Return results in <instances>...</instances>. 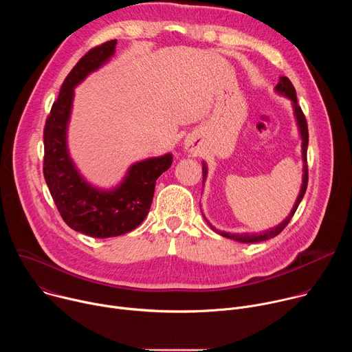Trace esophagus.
<instances>
[{
    "mask_svg": "<svg viewBox=\"0 0 352 352\" xmlns=\"http://www.w3.org/2000/svg\"><path fill=\"white\" fill-rule=\"evenodd\" d=\"M184 144H185V148L188 150V152H190V153H193L195 150H196V144H195V142L192 139H186Z\"/></svg>",
    "mask_w": 352,
    "mask_h": 352,
    "instance_id": "obj_1",
    "label": "esophagus"
}]
</instances>
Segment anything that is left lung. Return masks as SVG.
I'll use <instances>...</instances> for the list:
<instances>
[{"instance_id":"1","label":"left lung","mask_w":352,"mask_h":352,"mask_svg":"<svg viewBox=\"0 0 352 352\" xmlns=\"http://www.w3.org/2000/svg\"><path fill=\"white\" fill-rule=\"evenodd\" d=\"M276 91L281 96H285L287 98H289L292 102V109H294V116H295V120H296V125H298V131H299V135H300V139H302V160H304V175H302V186H300V190H299V195L295 200L294 204V208L291 210V213L276 227L267 230V231H263L261 234H249V232H242V234H232V232H226V231H220V230H216L209 221L208 219L205 217V220L208 221V224L212 227L213 231H216L217 234L226 236V238H230V239H234V241H238V242H243V243H254V242H261V241H266L269 238H273L276 235H278L285 227L287 224L289 223V220L292 219L294 213L296 212L300 200H302L305 192H307V186H308V164H307V150H308V142H309V133H308V124H307V120H305V116L302 113V110H300V107L298 106V102H296V93H295V89L291 83V80L287 78V76H281L277 86L274 87ZM202 174H204V182L206 181V177H208V166L206 163L204 162L202 163Z\"/></svg>"}]
</instances>
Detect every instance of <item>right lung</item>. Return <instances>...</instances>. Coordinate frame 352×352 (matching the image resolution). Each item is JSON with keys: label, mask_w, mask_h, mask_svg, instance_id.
<instances>
[{"label": "right lung", "mask_w": 352, "mask_h": 352, "mask_svg": "<svg viewBox=\"0 0 352 352\" xmlns=\"http://www.w3.org/2000/svg\"><path fill=\"white\" fill-rule=\"evenodd\" d=\"M117 40L91 48L65 78L44 126V179L63 220L75 231L93 238H110L135 230L147 216L156 179L173 164V155L132 164L122 182L113 189L90 185L72 162L67 131L74 89L116 53Z\"/></svg>", "instance_id": "1"}]
</instances>
